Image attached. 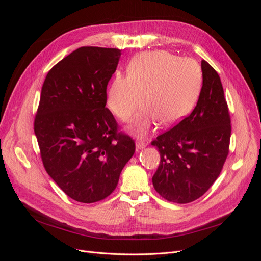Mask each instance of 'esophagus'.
<instances>
[{
    "mask_svg": "<svg viewBox=\"0 0 261 261\" xmlns=\"http://www.w3.org/2000/svg\"><path fill=\"white\" fill-rule=\"evenodd\" d=\"M146 146H147V143L145 140H141V139L136 140V150H137V151H139V150H141V149H145Z\"/></svg>",
    "mask_w": 261,
    "mask_h": 261,
    "instance_id": "obj_1",
    "label": "esophagus"
}]
</instances>
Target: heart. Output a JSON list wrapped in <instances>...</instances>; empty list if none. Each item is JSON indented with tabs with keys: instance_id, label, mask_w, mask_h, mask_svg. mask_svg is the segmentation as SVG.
Listing matches in <instances>:
<instances>
[{
	"instance_id": "b5f03b06",
	"label": "heart",
	"mask_w": 261,
	"mask_h": 261,
	"mask_svg": "<svg viewBox=\"0 0 261 261\" xmlns=\"http://www.w3.org/2000/svg\"><path fill=\"white\" fill-rule=\"evenodd\" d=\"M202 73L193 59L168 51H149L133 58L127 76L116 75L107 90L108 108L126 122L144 101L146 107L128 129L144 136L156 123L174 125L192 111L200 93Z\"/></svg>"
}]
</instances>
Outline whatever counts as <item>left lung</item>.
Returning <instances> with one entry per match:
<instances>
[{"label":"left lung","instance_id":"8db88e82","mask_svg":"<svg viewBox=\"0 0 261 261\" xmlns=\"http://www.w3.org/2000/svg\"><path fill=\"white\" fill-rule=\"evenodd\" d=\"M201 70L202 87L193 112L151 143L161 156L153 187L172 202L201 197L220 175L228 153L231 120L223 87L204 60Z\"/></svg>","mask_w":261,"mask_h":261}]
</instances>
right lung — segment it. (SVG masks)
Masks as SVG:
<instances>
[{
  "instance_id": "obj_1",
  "label": "right lung",
  "mask_w": 261,
  "mask_h": 261,
  "mask_svg": "<svg viewBox=\"0 0 261 261\" xmlns=\"http://www.w3.org/2000/svg\"><path fill=\"white\" fill-rule=\"evenodd\" d=\"M121 50L83 46L46 75L35 120L45 171L70 198L91 203L111 194L135 152L106 108Z\"/></svg>"
}]
</instances>
